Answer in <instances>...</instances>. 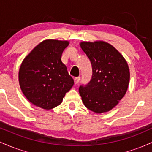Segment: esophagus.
<instances>
[{"label": "esophagus", "instance_id": "1", "mask_svg": "<svg viewBox=\"0 0 152 152\" xmlns=\"http://www.w3.org/2000/svg\"><path fill=\"white\" fill-rule=\"evenodd\" d=\"M80 81V77H76L74 78V83L75 84H78Z\"/></svg>", "mask_w": 152, "mask_h": 152}]
</instances>
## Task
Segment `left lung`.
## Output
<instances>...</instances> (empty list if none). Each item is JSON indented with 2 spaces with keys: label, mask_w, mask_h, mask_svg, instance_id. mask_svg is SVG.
<instances>
[{
  "label": "left lung",
  "mask_w": 152,
  "mask_h": 152,
  "mask_svg": "<svg viewBox=\"0 0 152 152\" xmlns=\"http://www.w3.org/2000/svg\"><path fill=\"white\" fill-rule=\"evenodd\" d=\"M79 45L89 58L93 71L88 85L79 87L82 102L87 109L96 114L109 111L128 89V64L114 46L105 41H83Z\"/></svg>",
  "instance_id": "1"
}]
</instances>
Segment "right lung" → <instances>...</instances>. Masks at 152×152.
<instances>
[{
    "mask_svg": "<svg viewBox=\"0 0 152 152\" xmlns=\"http://www.w3.org/2000/svg\"><path fill=\"white\" fill-rule=\"evenodd\" d=\"M68 41L48 39L38 44L23 59L18 72L20 89L31 104L50 110L61 104L74 79L61 61Z\"/></svg>",
    "mask_w": 152,
    "mask_h": 152,
    "instance_id": "right-lung-1",
    "label": "right lung"
}]
</instances>
